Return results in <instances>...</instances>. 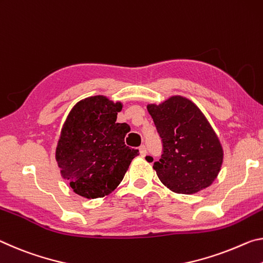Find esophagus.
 <instances>
[{"label": "esophagus", "instance_id": "obj_1", "mask_svg": "<svg viewBox=\"0 0 263 263\" xmlns=\"http://www.w3.org/2000/svg\"><path fill=\"white\" fill-rule=\"evenodd\" d=\"M140 153H141V156L144 157L145 155H147V148H145V145H141L140 147Z\"/></svg>", "mask_w": 263, "mask_h": 263}]
</instances>
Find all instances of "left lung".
<instances>
[{
  "label": "left lung",
  "instance_id": "obj_1",
  "mask_svg": "<svg viewBox=\"0 0 263 263\" xmlns=\"http://www.w3.org/2000/svg\"><path fill=\"white\" fill-rule=\"evenodd\" d=\"M148 111L162 141L154 169L171 191L191 195L210 186L220 171L222 149L199 108L187 99L172 97ZM153 162L152 156H145Z\"/></svg>",
  "mask_w": 263,
  "mask_h": 263
}]
</instances>
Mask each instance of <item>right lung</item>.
<instances>
[{
	"mask_svg": "<svg viewBox=\"0 0 263 263\" xmlns=\"http://www.w3.org/2000/svg\"><path fill=\"white\" fill-rule=\"evenodd\" d=\"M120 102L101 96L79 101L64 123L55 158L77 195L99 198L121 183L139 149L124 144L126 123H116Z\"/></svg>",
	"mask_w": 263,
	"mask_h": 263,
	"instance_id": "add662e5",
	"label": "right lung"
}]
</instances>
